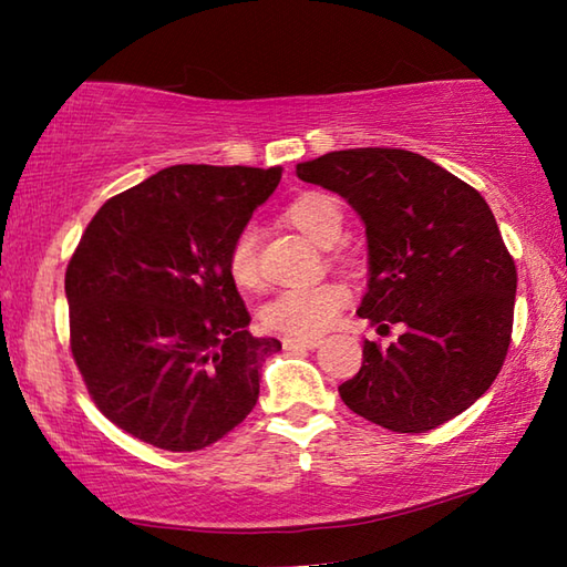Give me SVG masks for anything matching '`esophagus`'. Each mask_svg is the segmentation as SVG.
Instances as JSON below:
<instances>
[{"label": "esophagus", "mask_w": 567, "mask_h": 567, "mask_svg": "<svg viewBox=\"0 0 567 567\" xmlns=\"http://www.w3.org/2000/svg\"><path fill=\"white\" fill-rule=\"evenodd\" d=\"M282 348L290 350V352H295V350H315V348H320V340L318 338H285Z\"/></svg>", "instance_id": "1"}]
</instances>
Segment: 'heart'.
Instances as JSON below:
<instances>
[{"label": "heart", "mask_w": 567, "mask_h": 567, "mask_svg": "<svg viewBox=\"0 0 567 567\" xmlns=\"http://www.w3.org/2000/svg\"><path fill=\"white\" fill-rule=\"evenodd\" d=\"M285 223L300 229L312 243L330 247L342 235V205L328 192H302L285 207ZM227 272L245 292H255L262 282L260 257H257L255 227H243L227 247ZM350 302V290L340 282H318L295 287L277 295L262 310V324L272 332L312 338L338 320L342 307Z\"/></svg>", "instance_id": "obj_1"}]
</instances>
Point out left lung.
I'll return each instance as SVG.
<instances>
[{"mask_svg":"<svg viewBox=\"0 0 567 567\" xmlns=\"http://www.w3.org/2000/svg\"><path fill=\"white\" fill-rule=\"evenodd\" d=\"M297 177L362 217L370 285L358 315L405 324L388 350L364 342L344 405L392 433H427L485 395L513 334L517 270L493 209L467 182L408 150L328 152Z\"/></svg>","mask_w":567,"mask_h":567,"instance_id":"obj_1","label":"left lung"}]
</instances>
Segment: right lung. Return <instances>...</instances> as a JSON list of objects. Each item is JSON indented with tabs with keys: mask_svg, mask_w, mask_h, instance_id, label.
<instances>
[{
	"mask_svg": "<svg viewBox=\"0 0 567 567\" xmlns=\"http://www.w3.org/2000/svg\"><path fill=\"white\" fill-rule=\"evenodd\" d=\"M282 169L175 165L110 197L70 257V348L94 405L169 453L217 443L252 412L282 348L247 330L227 247Z\"/></svg>",
	"mask_w": 567,
	"mask_h": 567,
	"instance_id": "1",
	"label": "right lung"
}]
</instances>
